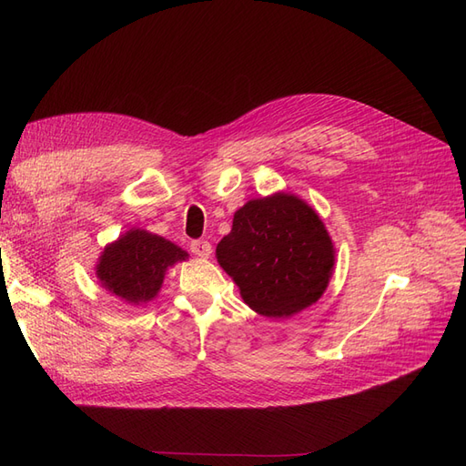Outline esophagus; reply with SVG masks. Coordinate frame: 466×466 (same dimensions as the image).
<instances>
[{"instance_id": "34e87169", "label": "esophagus", "mask_w": 466, "mask_h": 466, "mask_svg": "<svg viewBox=\"0 0 466 466\" xmlns=\"http://www.w3.org/2000/svg\"><path fill=\"white\" fill-rule=\"evenodd\" d=\"M190 250L194 252L196 257L209 258V255H211V245H209L208 241H192V243H190Z\"/></svg>"}]
</instances>
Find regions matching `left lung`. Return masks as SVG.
<instances>
[{
  "label": "left lung",
  "instance_id": "obj_1",
  "mask_svg": "<svg viewBox=\"0 0 466 466\" xmlns=\"http://www.w3.org/2000/svg\"><path fill=\"white\" fill-rule=\"evenodd\" d=\"M216 257L252 311L288 319L327 291L336 248L313 206L291 192H274L235 211Z\"/></svg>",
  "mask_w": 466,
  "mask_h": 466
}]
</instances>
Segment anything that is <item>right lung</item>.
<instances>
[{
  "mask_svg": "<svg viewBox=\"0 0 466 466\" xmlns=\"http://www.w3.org/2000/svg\"><path fill=\"white\" fill-rule=\"evenodd\" d=\"M187 258L188 252L165 237L132 228L103 248L95 274L108 293L142 307L157 298L168 268Z\"/></svg>",
  "mask_w": 466,
  "mask_h": 466,
  "instance_id": "obj_1",
  "label": "right lung"
}]
</instances>
